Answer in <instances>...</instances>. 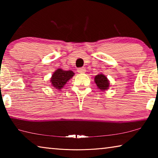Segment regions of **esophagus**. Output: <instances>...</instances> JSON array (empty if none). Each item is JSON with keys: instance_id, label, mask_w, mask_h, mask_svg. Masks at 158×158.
Returning a JSON list of instances; mask_svg holds the SVG:
<instances>
[{"instance_id": "1", "label": "esophagus", "mask_w": 158, "mask_h": 158, "mask_svg": "<svg viewBox=\"0 0 158 158\" xmlns=\"http://www.w3.org/2000/svg\"><path fill=\"white\" fill-rule=\"evenodd\" d=\"M85 69L84 68H80L78 69H77V72H78L79 73H85Z\"/></svg>"}]
</instances>
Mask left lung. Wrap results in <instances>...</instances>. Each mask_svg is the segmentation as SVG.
I'll list each match as a JSON object with an SVG mask.
<instances>
[{
	"label": "left lung",
	"mask_w": 158,
	"mask_h": 158,
	"mask_svg": "<svg viewBox=\"0 0 158 158\" xmlns=\"http://www.w3.org/2000/svg\"><path fill=\"white\" fill-rule=\"evenodd\" d=\"M94 81L95 82L98 89L101 90L102 91H105L106 90L109 89L110 84H109V81L107 77L104 74L100 73L96 75L95 77Z\"/></svg>",
	"instance_id": "1"
}]
</instances>
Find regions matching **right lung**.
Masks as SVG:
<instances>
[{"label": "right lung", "instance_id": "right-lung-1", "mask_svg": "<svg viewBox=\"0 0 158 158\" xmlns=\"http://www.w3.org/2000/svg\"><path fill=\"white\" fill-rule=\"evenodd\" d=\"M74 73L71 70H63L62 69H57L50 79V83L52 86L57 90H60L64 87L69 79L73 78Z\"/></svg>", "mask_w": 158, "mask_h": 158}]
</instances>
